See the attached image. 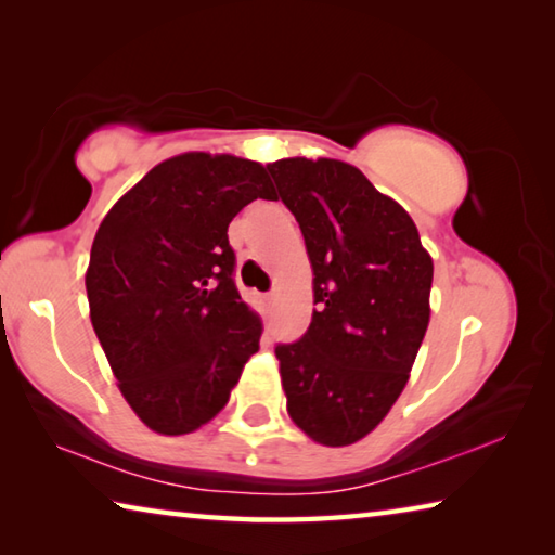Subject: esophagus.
Segmentation results:
<instances>
[{"label": "esophagus", "mask_w": 555, "mask_h": 555, "mask_svg": "<svg viewBox=\"0 0 555 555\" xmlns=\"http://www.w3.org/2000/svg\"><path fill=\"white\" fill-rule=\"evenodd\" d=\"M259 300H261V311L264 313H269L271 308H274V294H264Z\"/></svg>", "instance_id": "1"}]
</instances>
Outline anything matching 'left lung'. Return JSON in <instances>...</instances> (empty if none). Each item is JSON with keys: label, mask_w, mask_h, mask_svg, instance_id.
<instances>
[{"label": "left lung", "mask_w": 555, "mask_h": 555, "mask_svg": "<svg viewBox=\"0 0 555 555\" xmlns=\"http://www.w3.org/2000/svg\"><path fill=\"white\" fill-rule=\"evenodd\" d=\"M313 267L311 325L276 345L294 424L321 446L379 426L409 382L430 318L434 259L409 212L335 158L269 164Z\"/></svg>", "instance_id": "left-lung-1"}]
</instances>
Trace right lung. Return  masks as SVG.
Masks as SVG:
<instances>
[{
  "label": "right lung",
  "instance_id": "right-lung-1",
  "mask_svg": "<svg viewBox=\"0 0 555 555\" xmlns=\"http://www.w3.org/2000/svg\"><path fill=\"white\" fill-rule=\"evenodd\" d=\"M274 201L264 166L188 152L112 205L90 249V321L121 397L164 436L218 416L259 350L261 321L234 286L228 228Z\"/></svg>",
  "mask_w": 555,
  "mask_h": 555
}]
</instances>
